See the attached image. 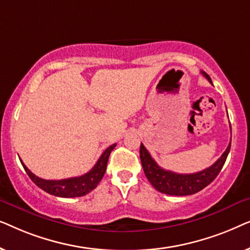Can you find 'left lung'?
<instances>
[{
	"label": "left lung",
	"instance_id": "left-lung-1",
	"mask_svg": "<svg viewBox=\"0 0 250 250\" xmlns=\"http://www.w3.org/2000/svg\"><path fill=\"white\" fill-rule=\"evenodd\" d=\"M201 74L211 83L210 77L206 73L201 71ZM230 148L231 142L229 143L227 150L216 160V163H214L206 169L192 174H179L162 168L150 156L148 150L142 143L140 146V158H141L142 167L146 179L156 190L162 193L169 194V196H189V194L199 192L200 190H203L216 179L228 158Z\"/></svg>",
	"mask_w": 250,
	"mask_h": 250
}]
</instances>
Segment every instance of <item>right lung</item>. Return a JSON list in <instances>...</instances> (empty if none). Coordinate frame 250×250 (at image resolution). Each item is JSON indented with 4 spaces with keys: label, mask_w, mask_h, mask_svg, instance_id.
I'll return each mask as SVG.
<instances>
[{
    "label": "right lung",
    "mask_w": 250,
    "mask_h": 250,
    "mask_svg": "<svg viewBox=\"0 0 250 250\" xmlns=\"http://www.w3.org/2000/svg\"><path fill=\"white\" fill-rule=\"evenodd\" d=\"M116 146L115 145H111L109 148H107L102 153L100 158L95 164L93 168L90 172L82 176L77 177H70V179H64V180H44L41 177L36 176L35 174H33L30 170L27 168L25 164L21 160L23 169L26 170L27 175L30 177V180L36 184L37 187L45 191V192L53 194L57 197H62V198H75V197H82L91 192L92 190H94L100 181L104 177L105 169H107V163L108 158L110 156V152L114 150Z\"/></svg>",
    "instance_id": "right-lung-1"
}]
</instances>
